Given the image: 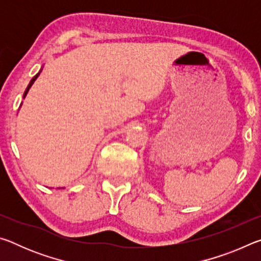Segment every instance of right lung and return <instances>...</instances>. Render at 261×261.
<instances>
[{
    "label": "right lung",
    "mask_w": 261,
    "mask_h": 261,
    "mask_svg": "<svg viewBox=\"0 0 261 261\" xmlns=\"http://www.w3.org/2000/svg\"><path fill=\"white\" fill-rule=\"evenodd\" d=\"M42 70V69H41ZM41 70H40V71H39L37 74H35V76L32 78V79H31V82H30V84H29V85H28V87H26V90H25V92H24V95H23V98H25V96H26V94H28V92H29V90H30V88H31V86H32L33 85V83L35 82V79H37L38 77H39V74H40V72H41Z\"/></svg>",
    "instance_id": "obj_1"
}]
</instances>
